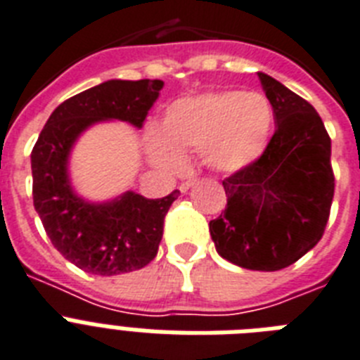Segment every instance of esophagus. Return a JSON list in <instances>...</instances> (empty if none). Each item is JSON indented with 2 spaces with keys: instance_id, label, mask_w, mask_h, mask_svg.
<instances>
[{
  "instance_id": "obj_1",
  "label": "esophagus",
  "mask_w": 360,
  "mask_h": 360,
  "mask_svg": "<svg viewBox=\"0 0 360 360\" xmlns=\"http://www.w3.org/2000/svg\"><path fill=\"white\" fill-rule=\"evenodd\" d=\"M195 183H198V179H188V181H183V183H181V185H179V190H181V192H188V190L192 188V186H194Z\"/></svg>"
}]
</instances>
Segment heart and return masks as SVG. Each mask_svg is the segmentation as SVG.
<instances>
[{"label": "heart", "instance_id": "b5f03b06", "mask_svg": "<svg viewBox=\"0 0 360 360\" xmlns=\"http://www.w3.org/2000/svg\"><path fill=\"white\" fill-rule=\"evenodd\" d=\"M274 129V110L261 94L240 90L209 92L168 107L160 136L151 134L148 150L162 168L175 170L181 155H203L218 172H235L264 153Z\"/></svg>", "mask_w": 360, "mask_h": 360}]
</instances>
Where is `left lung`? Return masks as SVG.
<instances>
[{"label":"left lung","mask_w":360,"mask_h":360,"mask_svg":"<svg viewBox=\"0 0 360 360\" xmlns=\"http://www.w3.org/2000/svg\"><path fill=\"white\" fill-rule=\"evenodd\" d=\"M276 133L264 153L224 179L226 210L210 220L216 251L248 270L276 271L300 261L323 236L333 195L331 139L302 96L259 72Z\"/></svg>","instance_id":"8db88e82"}]
</instances>
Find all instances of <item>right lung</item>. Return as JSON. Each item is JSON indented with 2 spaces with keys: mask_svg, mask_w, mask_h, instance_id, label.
<instances>
[{
  "mask_svg": "<svg viewBox=\"0 0 360 360\" xmlns=\"http://www.w3.org/2000/svg\"><path fill=\"white\" fill-rule=\"evenodd\" d=\"M162 86L159 79H112L84 90L51 112L31 151L33 203L44 229L64 259L89 274L118 276L150 264L166 212L181 192L159 200L125 192L110 203H86L70 186V150L79 134L101 120L142 127Z\"/></svg>",
  "mask_w": 360,
  "mask_h": 360,
  "instance_id": "obj_1",
  "label": "right lung"
}]
</instances>
